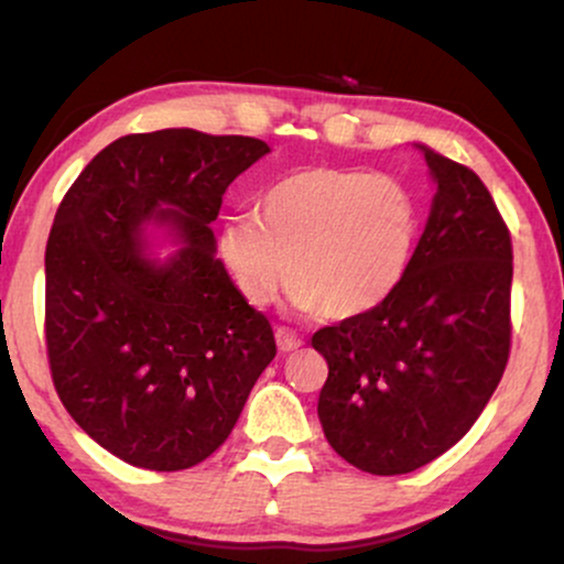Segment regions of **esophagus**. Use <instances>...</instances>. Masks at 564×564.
<instances>
[{"instance_id":"1","label":"esophagus","mask_w":564,"mask_h":564,"mask_svg":"<svg viewBox=\"0 0 564 564\" xmlns=\"http://www.w3.org/2000/svg\"><path fill=\"white\" fill-rule=\"evenodd\" d=\"M275 341H278V349H281V352H294V349H300L304 345L300 336H296L294 332H289V328H278Z\"/></svg>"}]
</instances>
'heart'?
<instances>
[{"mask_svg":"<svg viewBox=\"0 0 564 564\" xmlns=\"http://www.w3.org/2000/svg\"><path fill=\"white\" fill-rule=\"evenodd\" d=\"M422 232V200L394 174L307 166L257 198V217L225 219L217 249L254 307L283 286L328 321L371 313L400 286Z\"/></svg>","mask_w":564,"mask_h":564,"instance_id":"b5f03b06","label":"heart"}]
</instances>
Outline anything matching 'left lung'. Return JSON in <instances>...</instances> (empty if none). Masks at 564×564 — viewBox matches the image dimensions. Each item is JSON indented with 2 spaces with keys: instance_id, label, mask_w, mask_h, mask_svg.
Instances as JSON below:
<instances>
[{
  "instance_id": "8db88e82",
  "label": "left lung",
  "mask_w": 564,
  "mask_h": 564,
  "mask_svg": "<svg viewBox=\"0 0 564 564\" xmlns=\"http://www.w3.org/2000/svg\"><path fill=\"white\" fill-rule=\"evenodd\" d=\"M424 151L437 183L411 268L387 302L313 334L332 448L371 475L435 462L467 432L511 349V236L469 166Z\"/></svg>"
}]
</instances>
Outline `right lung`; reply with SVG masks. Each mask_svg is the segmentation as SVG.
I'll use <instances>...</instances> for the list:
<instances>
[{"label":"right lung","instance_id":"obj_1","mask_svg":"<svg viewBox=\"0 0 564 564\" xmlns=\"http://www.w3.org/2000/svg\"><path fill=\"white\" fill-rule=\"evenodd\" d=\"M268 142L196 129L127 134L68 187L44 254V336L57 398L132 467L180 471L209 458L275 358L270 321L232 286L212 223ZM170 224V263L141 251Z\"/></svg>","mask_w":564,"mask_h":564}]
</instances>
